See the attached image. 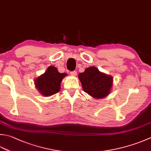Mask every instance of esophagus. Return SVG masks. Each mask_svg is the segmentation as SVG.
Instances as JSON below:
<instances>
[{"instance_id":"esophagus-1","label":"esophagus","mask_w":151,"mask_h":151,"mask_svg":"<svg viewBox=\"0 0 151 151\" xmlns=\"http://www.w3.org/2000/svg\"><path fill=\"white\" fill-rule=\"evenodd\" d=\"M70 75H71L72 76H76V75H77V72L75 71V70H74V71L70 72Z\"/></svg>"}]
</instances>
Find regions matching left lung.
<instances>
[{
	"instance_id": "1",
	"label": "left lung",
	"mask_w": 151,
	"mask_h": 151,
	"mask_svg": "<svg viewBox=\"0 0 151 151\" xmlns=\"http://www.w3.org/2000/svg\"><path fill=\"white\" fill-rule=\"evenodd\" d=\"M78 78L86 93L95 99H102L111 93L113 78L99 71L96 67H90L79 73Z\"/></svg>"
}]
</instances>
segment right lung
<instances>
[{"instance_id":"1","label":"right lung","mask_w":151,"mask_h":151,"mask_svg":"<svg viewBox=\"0 0 151 151\" xmlns=\"http://www.w3.org/2000/svg\"><path fill=\"white\" fill-rule=\"evenodd\" d=\"M67 75L60 73L54 66H49L44 74L35 79V85L44 97H49L57 93L61 89L62 80Z\"/></svg>"}]
</instances>
